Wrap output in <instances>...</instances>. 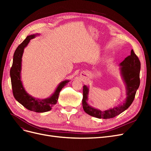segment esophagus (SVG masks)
I'll list each match as a JSON object with an SVG mask.
<instances>
[{
	"label": "esophagus",
	"mask_w": 151,
	"mask_h": 151,
	"mask_svg": "<svg viewBox=\"0 0 151 151\" xmlns=\"http://www.w3.org/2000/svg\"><path fill=\"white\" fill-rule=\"evenodd\" d=\"M87 76V74L86 72H83L81 74V76H82V77H83V79H84V78H86V76Z\"/></svg>",
	"instance_id": "obj_1"
}]
</instances>
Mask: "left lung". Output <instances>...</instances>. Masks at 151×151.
I'll return each instance as SVG.
<instances>
[{
  "mask_svg": "<svg viewBox=\"0 0 151 151\" xmlns=\"http://www.w3.org/2000/svg\"><path fill=\"white\" fill-rule=\"evenodd\" d=\"M120 72L123 81L126 86L127 98L122 104L118 106L110 108L108 110L101 111L94 108L88 103V96L89 88L83 86V107L84 111L88 115L103 119H109L115 117L124 111L133 102L135 96L140 85V62L138 57L136 55L134 50H131V54L125 58L120 63Z\"/></svg>",
  "mask_w": 151,
  "mask_h": 151,
  "instance_id": "1",
  "label": "left lung"
}]
</instances>
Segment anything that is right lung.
Returning <instances> with one entry per match:
<instances>
[{
    "mask_svg": "<svg viewBox=\"0 0 151 151\" xmlns=\"http://www.w3.org/2000/svg\"><path fill=\"white\" fill-rule=\"evenodd\" d=\"M38 34L28 36L16 48L14 53L12 65L10 70V76L13 95L17 101L22 106L30 111L38 113H43L51 110L52 107L57 102L59 93L61 89L69 81H63L58 84L55 91L51 96L43 99H39L31 96L25 91L21 79V62L24 48L29 41L35 38Z\"/></svg>",
    "mask_w": 151,
    "mask_h": 151,
    "instance_id": "add662e5",
    "label": "right lung"
}]
</instances>
